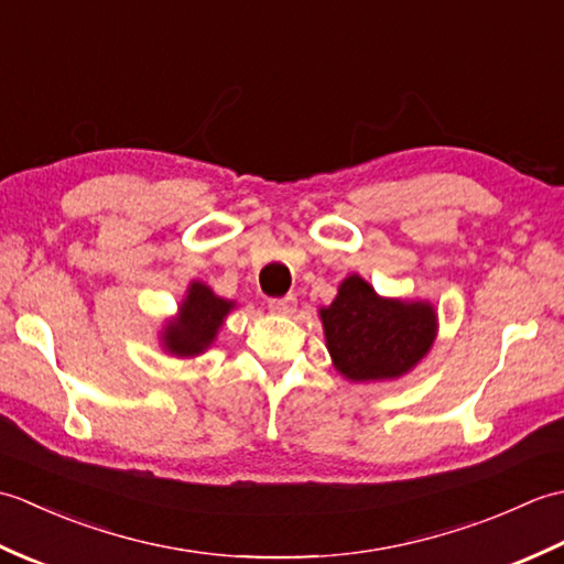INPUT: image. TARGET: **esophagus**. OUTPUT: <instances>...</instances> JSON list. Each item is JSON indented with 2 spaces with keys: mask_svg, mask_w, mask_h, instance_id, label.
Instances as JSON below:
<instances>
[{
  "mask_svg": "<svg viewBox=\"0 0 564 564\" xmlns=\"http://www.w3.org/2000/svg\"><path fill=\"white\" fill-rule=\"evenodd\" d=\"M269 310L273 315H293L297 310V297L285 295V297H271Z\"/></svg>",
  "mask_w": 564,
  "mask_h": 564,
  "instance_id": "1",
  "label": "esophagus"
}]
</instances>
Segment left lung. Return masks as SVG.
I'll return each instance as SVG.
<instances>
[{
	"label": "left lung",
	"instance_id": "left-lung-1",
	"mask_svg": "<svg viewBox=\"0 0 564 564\" xmlns=\"http://www.w3.org/2000/svg\"><path fill=\"white\" fill-rule=\"evenodd\" d=\"M317 315L334 370L351 382L406 376L438 334V313L429 301L378 295L358 273L346 275L337 297Z\"/></svg>",
	"mask_w": 564,
	"mask_h": 564
}]
</instances>
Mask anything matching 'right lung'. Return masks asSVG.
I'll return each mask as SVG.
<instances>
[{
	"instance_id": "right-lung-1",
	"label": "right lung",
	"mask_w": 564,
	"mask_h": 564,
	"mask_svg": "<svg viewBox=\"0 0 564 564\" xmlns=\"http://www.w3.org/2000/svg\"><path fill=\"white\" fill-rule=\"evenodd\" d=\"M235 307V301L215 295L210 285L191 281L176 315L164 319L158 332L162 351L176 358H196L206 354Z\"/></svg>"
}]
</instances>
